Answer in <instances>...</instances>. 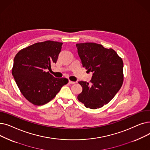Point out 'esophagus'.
<instances>
[{"label": "esophagus", "instance_id": "1", "mask_svg": "<svg viewBox=\"0 0 150 150\" xmlns=\"http://www.w3.org/2000/svg\"><path fill=\"white\" fill-rule=\"evenodd\" d=\"M69 83L70 84H75V82H74V81H69Z\"/></svg>", "mask_w": 150, "mask_h": 150}]
</instances>
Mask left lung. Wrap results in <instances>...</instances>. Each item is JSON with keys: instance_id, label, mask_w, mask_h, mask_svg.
<instances>
[{"instance_id": "8db88e82", "label": "left lung", "mask_w": 150, "mask_h": 150, "mask_svg": "<svg viewBox=\"0 0 150 150\" xmlns=\"http://www.w3.org/2000/svg\"><path fill=\"white\" fill-rule=\"evenodd\" d=\"M83 66L92 72L91 84L79 81L83 91L78 99L86 108L96 109L108 104L123 81L122 59L112 49L93 42L76 44Z\"/></svg>"}]
</instances>
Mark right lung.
<instances>
[{"instance_id": "add662e5", "label": "right lung", "mask_w": 150, "mask_h": 150, "mask_svg": "<svg viewBox=\"0 0 150 150\" xmlns=\"http://www.w3.org/2000/svg\"><path fill=\"white\" fill-rule=\"evenodd\" d=\"M62 45L53 41L37 42L22 49L14 57L12 75L22 95L35 105L48 103L69 81L65 78H54L47 71L57 62Z\"/></svg>"}]
</instances>
